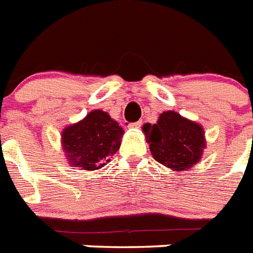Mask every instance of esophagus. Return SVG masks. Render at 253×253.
I'll return each mask as SVG.
<instances>
[{
  "label": "esophagus",
  "instance_id": "obj_1",
  "mask_svg": "<svg viewBox=\"0 0 253 253\" xmlns=\"http://www.w3.org/2000/svg\"><path fill=\"white\" fill-rule=\"evenodd\" d=\"M141 125H142V121H136V123H130V124H129V128L138 129V128H141Z\"/></svg>",
  "mask_w": 253,
  "mask_h": 253
}]
</instances>
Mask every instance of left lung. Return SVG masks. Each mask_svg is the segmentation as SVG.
Segmentation results:
<instances>
[{"mask_svg":"<svg viewBox=\"0 0 253 253\" xmlns=\"http://www.w3.org/2000/svg\"><path fill=\"white\" fill-rule=\"evenodd\" d=\"M142 130L153 158L173 171L195 166L207 146L203 126L175 111L161 114L157 124H145Z\"/></svg>","mask_w":253,"mask_h":253,"instance_id":"left-lung-1","label":"left lung"}]
</instances>
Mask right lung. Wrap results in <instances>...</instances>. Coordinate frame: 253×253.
<instances>
[{"instance_id":"right-lung-1","label":"right lung","mask_w":253,"mask_h":253,"mask_svg":"<svg viewBox=\"0 0 253 253\" xmlns=\"http://www.w3.org/2000/svg\"><path fill=\"white\" fill-rule=\"evenodd\" d=\"M123 128L104 111L94 110L62 130V150L73 167L98 169L120 149Z\"/></svg>"}]
</instances>
